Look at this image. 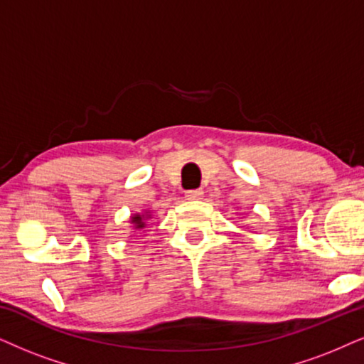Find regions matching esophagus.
<instances>
[{"mask_svg": "<svg viewBox=\"0 0 364 364\" xmlns=\"http://www.w3.org/2000/svg\"><path fill=\"white\" fill-rule=\"evenodd\" d=\"M201 196H203V191L201 190H188L185 193V198L190 201H196V200H201Z\"/></svg>", "mask_w": 364, "mask_h": 364, "instance_id": "34e87169", "label": "esophagus"}]
</instances>
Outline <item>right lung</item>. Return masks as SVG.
<instances>
[{"label": "right lung", "instance_id": "add662e5", "mask_svg": "<svg viewBox=\"0 0 364 364\" xmlns=\"http://www.w3.org/2000/svg\"><path fill=\"white\" fill-rule=\"evenodd\" d=\"M151 218H153V213H151V210H142L141 213L131 215V218H129V223H131V227H132V230H134V232H141V230L146 228V225H148Z\"/></svg>", "mask_w": 364, "mask_h": 364}]
</instances>
